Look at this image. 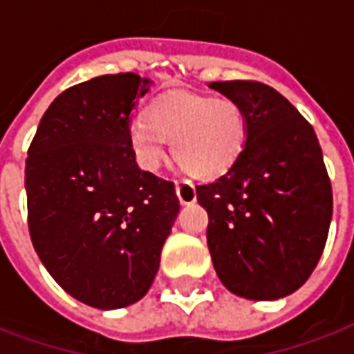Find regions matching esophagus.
I'll list each match as a JSON object with an SVG mask.
<instances>
[{
  "label": "esophagus",
  "instance_id": "esophagus-1",
  "mask_svg": "<svg viewBox=\"0 0 354 354\" xmlns=\"http://www.w3.org/2000/svg\"><path fill=\"white\" fill-rule=\"evenodd\" d=\"M176 195L182 204H193L197 201V191L189 182H176Z\"/></svg>",
  "mask_w": 354,
  "mask_h": 354
}]
</instances>
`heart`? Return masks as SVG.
<instances>
[{
    "instance_id": "b5f03b06",
    "label": "heart",
    "mask_w": 354,
    "mask_h": 354,
    "mask_svg": "<svg viewBox=\"0 0 354 354\" xmlns=\"http://www.w3.org/2000/svg\"><path fill=\"white\" fill-rule=\"evenodd\" d=\"M248 137L242 106L232 99L172 91L150 104L148 118L127 127L131 153L144 172H157L172 156L195 180H214L236 163Z\"/></svg>"
}]
</instances>
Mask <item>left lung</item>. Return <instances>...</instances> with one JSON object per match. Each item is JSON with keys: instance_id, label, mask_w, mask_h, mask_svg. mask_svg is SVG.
Segmentation results:
<instances>
[{"instance_id": "8db88e82", "label": "left lung", "mask_w": 354, "mask_h": 354, "mask_svg": "<svg viewBox=\"0 0 354 354\" xmlns=\"http://www.w3.org/2000/svg\"><path fill=\"white\" fill-rule=\"evenodd\" d=\"M208 88L236 101L248 122L236 163L197 187L208 212L214 268L236 297H289L319 263L332 219L330 180L315 131L266 84L225 80Z\"/></svg>"}]
</instances>
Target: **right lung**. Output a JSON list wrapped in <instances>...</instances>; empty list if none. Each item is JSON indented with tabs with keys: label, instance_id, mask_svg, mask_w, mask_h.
<instances>
[{
	"label": "right lung",
	"instance_id": "1",
	"mask_svg": "<svg viewBox=\"0 0 354 354\" xmlns=\"http://www.w3.org/2000/svg\"><path fill=\"white\" fill-rule=\"evenodd\" d=\"M150 78L104 75L54 99L26 161L33 248L56 283L97 310L150 290L180 212L174 184L138 169L127 127Z\"/></svg>",
	"mask_w": 354,
	"mask_h": 354
}]
</instances>
